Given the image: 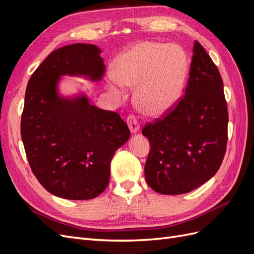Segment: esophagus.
Here are the masks:
<instances>
[{"label":"esophagus","mask_w":254,"mask_h":254,"mask_svg":"<svg viewBox=\"0 0 254 254\" xmlns=\"http://www.w3.org/2000/svg\"><path fill=\"white\" fill-rule=\"evenodd\" d=\"M127 124H128V127L130 129V132H131L132 134L136 133L140 130L139 122H137V120H136L134 115H129V117L127 118Z\"/></svg>","instance_id":"1"}]
</instances>
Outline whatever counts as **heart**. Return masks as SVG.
I'll return each mask as SVG.
<instances>
[{"instance_id":"1","label":"heart","mask_w":254,"mask_h":254,"mask_svg":"<svg viewBox=\"0 0 254 254\" xmlns=\"http://www.w3.org/2000/svg\"><path fill=\"white\" fill-rule=\"evenodd\" d=\"M188 72L186 54L174 45L143 41L123 52L112 67L111 93L122 97L134 88L136 108L146 117L161 118L178 104Z\"/></svg>"}]
</instances>
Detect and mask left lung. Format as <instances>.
I'll return each mask as SVG.
<instances>
[{
	"mask_svg": "<svg viewBox=\"0 0 254 254\" xmlns=\"http://www.w3.org/2000/svg\"><path fill=\"white\" fill-rule=\"evenodd\" d=\"M150 150L145 178L159 194H186L216 174L228 140V108L217 66L194 42L184 95L163 120L142 130Z\"/></svg>",
	"mask_w": 254,
	"mask_h": 254,
	"instance_id": "1",
	"label": "left lung"
}]
</instances>
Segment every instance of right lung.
<instances>
[{"mask_svg":"<svg viewBox=\"0 0 254 254\" xmlns=\"http://www.w3.org/2000/svg\"><path fill=\"white\" fill-rule=\"evenodd\" d=\"M94 44L75 43L52 52L30 77L21 136L30 168L51 194L87 200L106 190L111 159L130 137L126 123L90 104L84 92L60 93L63 76L101 81L106 65Z\"/></svg>","mask_w":254,"mask_h":254,"instance_id":"obj_1","label":"right lung"}]
</instances>
